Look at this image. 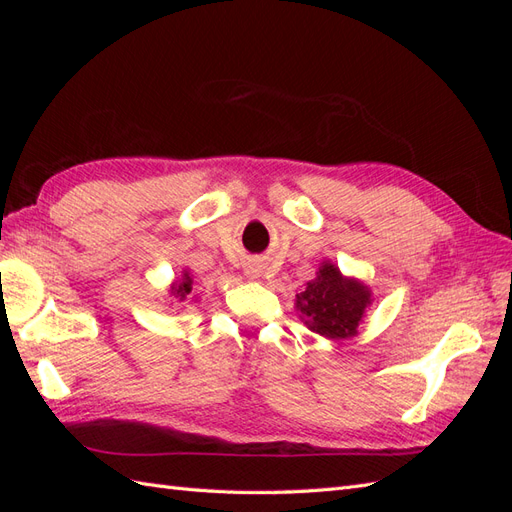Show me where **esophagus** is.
Wrapping results in <instances>:
<instances>
[{
    "mask_svg": "<svg viewBox=\"0 0 512 512\" xmlns=\"http://www.w3.org/2000/svg\"><path fill=\"white\" fill-rule=\"evenodd\" d=\"M245 275L252 277V280H254V277H258V269H256V267H247V269H245Z\"/></svg>",
    "mask_w": 512,
    "mask_h": 512,
    "instance_id": "obj_1",
    "label": "esophagus"
}]
</instances>
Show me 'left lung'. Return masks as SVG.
<instances>
[{"label":"left lung","mask_w":512,"mask_h":512,"mask_svg":"<svg viewBox=\"0 0 512 512\" xmlns=\"http://www.w3.org/2000/svg\"><path fill=\"white\" fill-rule=\"evenodd\" d=\"M309 331L329 339H348L359 333L371 290L354 277H344L333 262H322L316 280L294 301Z\"/></svg>","instance_id":"1"}]
</instances>
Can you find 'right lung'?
<instances>
[{
	"mask_svg": "<svg viewBox=\"0 0 512 512\" xmlns=\"http://www.w3.org/2000/svg\"><path fill=\"white\" fill-rule=\"evenodd\" d=\"M192 292V277L188 273H183V280L181 282H175L173 286H170V294H173L175 299L183 301L188 294Z\"/></svg>",
	"mask_w": 512,
	"mask_h": 512,
	"instance_id": "obj_1",
	"label": "right lung"
}]
</instances>
